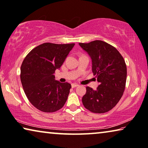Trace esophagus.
I'll return each instance as SVG.
<instances>
[{"label":"esophagus","mask_w":148,"mask_h":148,"mask_svg":"<svg viewBox=\"0 0 148 148\" xmlns=\"http://www.w3.org/2000/svg\"><path fill=\"white\" fill-rule=\"evenodd\" d=\"M71 86H72L73 88V87H76L79 86V85H78V84H77V83H72V84H71Z\"/></svg>","instance_id":"34e87169"}]
</instances>
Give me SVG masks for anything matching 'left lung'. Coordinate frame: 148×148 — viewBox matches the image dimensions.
Returning a JSON list of instances; mask_svg holds the SVG:
<instances>
[{
	"label": "left lung",
	"instance_id": "8db88e82",
	"mask_svg": "<svg viewBox=\"0 0 148 148\" xmlns=\"http://www.w3.org/2000/svg\"><path fill=\"white\" fill-rule=\"evenodd\" d=\"M79 45L91 57L92 71L99 83L96 90L86 87L83 104L93 113H106L114 108L123 95L127 78L125 61L114 47L102 40Z\"/></svg>",
	"mask_w": 148,
	"mask_h": 148
}]
</instances>
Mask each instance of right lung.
<instances>
[{
  "mask_svg": "<svg viewBox=\"0 0 148 148\" xmlns=\"http://www.w3.org/2000/svg\"><path fill=\"white\" fill-rule=\"evenodd\" d=\"M75 45L45 42L33 49L23 61L21 81L28 99L43 112H55L63 108L71 85L55 80L59 69Z\"/></svg>",
  "mask_w": 148,
  "mask_h": 148,
  "instance_id": "add662e5",
  "label": "right lung"
}]
</instances>
